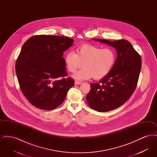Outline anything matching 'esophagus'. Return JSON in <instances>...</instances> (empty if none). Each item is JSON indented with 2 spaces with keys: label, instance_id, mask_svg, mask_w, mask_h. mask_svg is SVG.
Masks as SVG:
<instances>
[{
  "label": "esophagus",
  "instance_id": "obj_1",
  "mask_svg": "<svg viewBox=\"0 0 157 157\" xmlns=\"http://www.w3.org/2000/svg\"><path fill=\"white\" fill-rule=\"evenodd\" d=\"M81 83H82L81 82H79V81H75V85H80Z\"/></svg>",
  "mask_w": 157,
  "mask_h": 157
}]
</instances>
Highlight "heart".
I'll return each mask as SVG.
<instances>
[{
	"label": "heart",
	"mask_w": 157,
	"mask_h": 157,
	"mask_svg": "<svg viewBox=\"0 0 157 157\" xmlns=\"http://www.w3.org/2000/svg\"><path fill=\"white\" fill-rule=\"evenodd\" d=\"M116 58V52L112 48L85 44L77 48L76 53L67 52L64 59L67 70L72 73L81 67L83 63L84 67L72 76L77 80H85L92 77L95 79H101L106 76L113 67Z\"/></svg>",
	"instance_id": "1"
}]
</instances>
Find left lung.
<instances>
[{
	"mask_svg": "<svg viewBox=\"0 0 157 157\" xmlns=\"http://www.w3.org/2000/svg\"><path fill=\"white\" fill-rule=\"evenodd\" d=\"M93 40L114 48L117 56L110 73L99 83L90 84V90L86 99L90 107L97 111H110L124 104L134 92L141 69V58L127 40Z\"/></svg>",
	"mask_w": 157,
	"mask_h": 157,
	"instance_id": "1",
	"label": "left lung"
}]
</instances>
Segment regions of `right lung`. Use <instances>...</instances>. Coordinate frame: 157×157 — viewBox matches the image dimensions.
Returning <instances> with one entry per match:
<instances>
[{
	"instance_id": "obj_1",
	"label": "right lung",
	"mask_w": 157,
	"mask_h": 157,
	"mask_svg": "<svg viewBox=\"0 0 157 157\" xmlns=\"http://www.w3.org/2000/svg\"><path fill=\"white\" fill-rule=\"evenodd\" d=\"M68 37L36 35L23 45L16 62V72L23 94L30 104L44 110L62 104L74 85L67 76L63 52L73 45Z\"/></svg>"
}]
</instances>
